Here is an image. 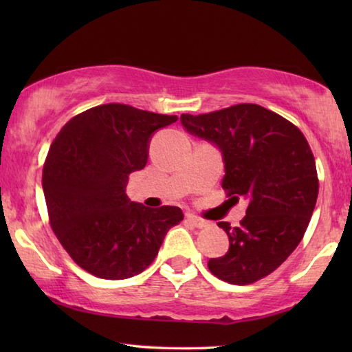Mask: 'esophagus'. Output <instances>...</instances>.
<instances>
[{
	"mask_svg": "<svg viewBox=\"0 0 352 352\" xmlns=\"http://www.w3.org/2000/svg\"><path fill=\"white\" fill-rule=\"evenodd\" d=\"M186 222H189L190 225L195 226V228H205V226H208V222L199 219L197 216H194V214H186Z\"/></svg>",
	"mask_w": 352,
	"mask_h": 352,
	"instance_id": "34e87169",
	"label": "esophagus"
}]
</instances>
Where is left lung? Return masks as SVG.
Returning a JSON list of instances; mask_svg holds the SVG:
<instances>
[{
	"instance_id": "left-lung-1",
	"label": "left lung",
	"mask_w": 352,
	"mask_h": 352,
	"mask_svg": "<svg viewBox=\"0 0 352 352\" xmlns=\"http://www.w3.org/2000/svg\"><path fill=\"white\" fill-rule=\"evenodd\" d=\"M188 133L222 153V188L248 201L241 225H217L230 248L208 261L214 276L252 284L270 275L298 247L318 197L317 168L305 135L287 119L256 104H239L206 115H182Z\"/></svg>"
}]
</instances>
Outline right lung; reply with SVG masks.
<instances>
[{
    "instance_id": "right-lung-1",
    "label": "right lung",
    "mask_w": 352,
    "mask_h": 352,
    "mask_svg": "<svg viewBox=\"0 0 352 352\" xmlns=\"http://www.w3.org/2000/svg\"><path fill=\"white\" fill-rule=\"evenodd\" d=\"M177 119L105 104L69 119L51 144L41 177L50 222L73 261L91 275H138L183 220L180 208L153 210L126 194L129 175L144 169L153 133Z\"/></svg>"
}]
</instances>
